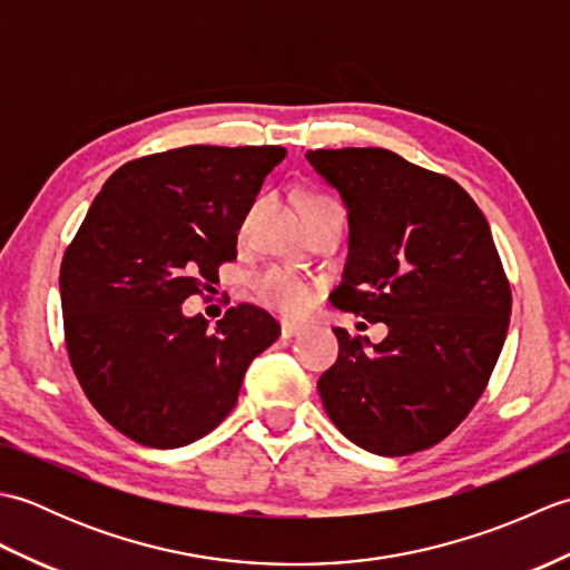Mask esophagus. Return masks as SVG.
Returning <instances> with one entry per match:
<instances>
[{"instance_id": "34e87169", "label": "esophagus", "mask_w": 570, "mask_h": 570, "mask_svg": "<svg viewBox=\"0 0 570 570\" xmlns=\"http://www.w3.org/2000/svg\"><path fill=\"white\" fill-rule=\"evenodd\" d=\"M304 333V325L301 323H292V321H282V337H296V335H301Z\"/></svg>"}]
</instances>
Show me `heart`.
I'll list each match as a JSON object with an SVG mask.
<instances>
[{
	"label": "heart",
	"instance_id": "obj_1",
	"mask_svg": "<svg viewBox=\"0 0 570 570\" xmlns=\"http://www.w3.org/2000/svg\"><path fill=\"white\" fill-rule=\"evenodd\" d=\"M331 203L335 200L325 196H311L304 203V210L321 208V205H331ZM249 217L252 213L245 217V223H242V229H239L242 235H247ZM249 288L262 304L282 313H288V316H298V313L308 311L313 306V301H316V286H313V282L298 276L292 269H286V266H264V269L254 272L249 276Z\"/></svg>",
	"mask_w": 570,
	"mask_h": 570
}]
</instances>
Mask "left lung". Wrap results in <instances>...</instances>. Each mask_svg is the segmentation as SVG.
Returning <instances> with one entry per match:
<instances>
[{"label": "left lung", "mask_w": 570, "mask_h": 570, "mask_svg": "<svg viewBox=\"0 0 570 570\" xmlns=\"http://www.w3.org/2000/svg\"><path fill=\"white\" fill-rule=\"evenodd\" d=\"M306 159L347 208L333 306L390 328L380 345L335 328L341 353L318 380L323 406L370 453L423 451L475 406L510 328L512 292L490 225L453 178L394 151L316 149Z\"/></svg>", "instance_id": "obj_1"}]
</instances>
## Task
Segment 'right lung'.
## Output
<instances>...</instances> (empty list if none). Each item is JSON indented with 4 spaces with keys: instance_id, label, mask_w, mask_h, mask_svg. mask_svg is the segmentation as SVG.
<instances>
[{
    "instance_id": "right-lung-1",
    "label": "right lung",
    "mask_w": 570,
    "mask_h": 570,
    "mask_svg": "<svg viewBox=\"0 0 570 570\" xmlns=\"http://www.w3.org/2000/svg\"><path fill=\"white\" fill-rule=\"evenodd\" d=\"M284 147H180L119 166L60 262L72 372L127 439L180 448L233 406L282 328L239 304L210 328L180 304L237 257V233Z\"/></svg>"
}]
</instances>
